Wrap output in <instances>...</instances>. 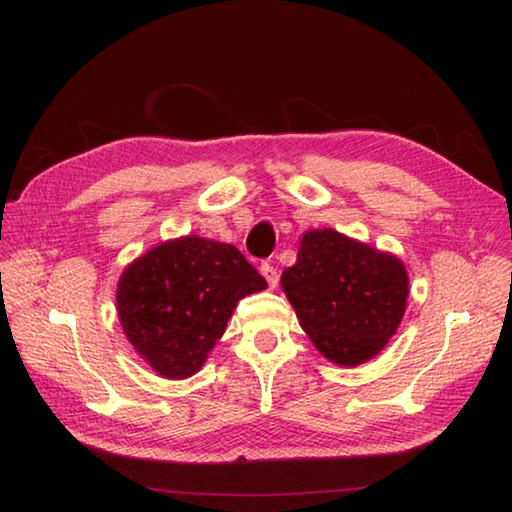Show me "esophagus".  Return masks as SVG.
Wrapping results in <instances>:
<instances>
[{"instance_id": "1", "label": "esophagus", "mask_w": 512, "mask_h": 512, "mask_svg": "<svg viewBox=\"0 0 512 512\" xmlns=\"http://www.w3.org/2000/svg\"><path fill=\"white\" fill-rule=\"evenodd\" d=\"M259 271H262V275L266 277L268 287H271V289H275V287H277V280H280V275H277V271H275V266H273V264H268V262H264L262 266H259Z\"/></svg>"}]
</instances>
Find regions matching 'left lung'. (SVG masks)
<instances>
[{"instance_id":"left-lung-1","label":"left lung","mask_w":512,"mask_h":512,"mask_svg":"<svg viewBox=\"0 0 512 512\" xmlns=\"http://www.w3.org/2000/svg\"><path fill=\"white\" fill-rule=\"evenodd\" d=\"M282 289L318 352L339 366H359L400 327L409 275L395 255L323 228L302 235Z\"/></svg>"}]
</instances>
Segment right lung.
<instances>
[{
  "label": "right lung",
  "instance_id": "right-lung-1",
  "mask_svg": "<svg viewBox=\"0 0 512 512\" xmlns=\"http://www.w3.org/2000/svg\"><path fill=\"white\" fill-rule=\"evenodd\" d=\"M266 280L235 246L187 235L162 241L124 268L117 314L135 352L167 379L201 370L237 302Z\"/></svg>",
  "mask_w": 512,
  "mask_h": 512
}]
</instances>
